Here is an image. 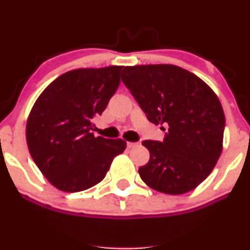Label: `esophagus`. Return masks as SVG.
I'll return each mask as SVG.
<instances>
[{
	"label": "esophagus",
	"mask_w": 250,
	"mask_h": 250,
	"mask_svg": "<svg viewBox=\"0 0 250 250\" xmlns=\"http://www.w3.org/2000/svg\"><path fill=\"white\" fill-rule=\"evenodd\" d=\"M137 146H139V143H137V142H127V147H128L129 149L136 148Z\"/></svg>",
	"instance_id": "obj_1"
}]
</instances>
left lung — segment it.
Masks as SVG:
<instances>
[{
    "label": "left lung",
    "instance_id": "8db88e82",
    "mask_svg": "<svg viewBox=\"0 0 250 250\" xmlns=\"http://www.w3.org/2000/svg\"><path fill=\"white\" fill-rule=\"evenodd\" d=\"M121 77L149 121L167 129L162 142H142L150 153L139 168L142 181L169 195L193 190L222 153L226 119L219 97L199 76L174 64L125 67Z\"/></svg>",
    "mask_w": 250,
    "mask_h": 250
}]
</instances>
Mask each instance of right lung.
<instances>
[{"instance_id": "add662e5", "label": "right lung", "mask_w": 250, "mask_h": 250, "mask_svg": "<svg viewBox=\"0 0 250 250\" xmlns=\"http://www.w3.org/2000/svg\"><path fill=\"white\" fill-rule=\"evenodd\" d=\"M122 65L79 68L62 74L31 108L25 139L34 162L54 187L76 193L104 179L127 142L94 136L93 117L101 115L120 84Z\"/></svg>"}]
</instances>
